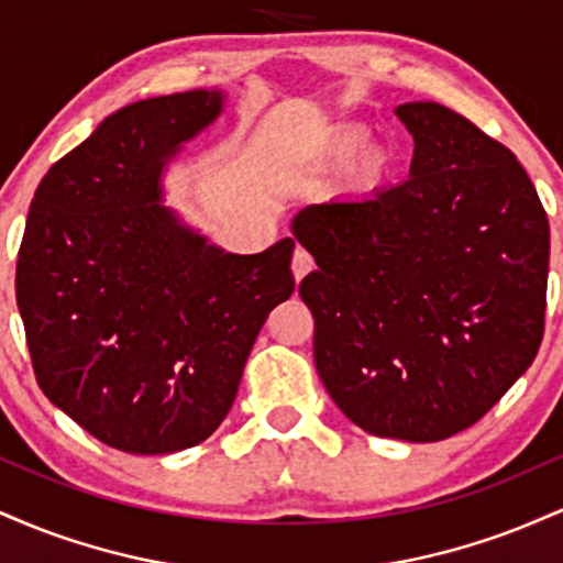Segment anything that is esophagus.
Masks as SVG:
<instances>
[{"instance_id": "34e87169", "label": "esophagus", "mask_w": 563, "mask_h": 563, "mask_svg": "<svg viewBox=\"0 0 563 563\" xmlns=\"http://www.w3.org/2000/svg\"><path fill=\"white\" fill-rule=\"evenodd\" d=\"M312 267H314L312 254H309L307 249H301V245H296V249H294V262H290V269H294L296 280H301L303 275L312 273Z\"/></svg>"}]
</instances>
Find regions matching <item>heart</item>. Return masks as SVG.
I'll list each match as a JSON object with an SVG mask.
<instances>
[{"instance_id":"heart-1","label":"heart","mask_w":563,"mask_h":563,"mask_svg":"<svg viewBox=\"0 0 563 563\" xmlns=\"http://www.w3.org/2000/svg\"><path fill=\"white\" fill-rule=\"evenodd\" d=\"M365 142L367 132L363 126H344L328 134L325 142H322V151H325V156L331 161H349L363 151Z\"/></svg>"}]
</instances>
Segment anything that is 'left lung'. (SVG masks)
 Masks as SVG:
<instances>
[{"mask_svg":"<svg viewBox=\"0 0 563 563\" xmlns=\"http://www.w3.org/2000/svg\"><path fill=\"white\" fill-rule=\"evenodd\" d=\"M410 177L294 217L318 262L299 283L314 365L367 434L439 442L474 426L532 365L551 228L506 145L439 102H405Z\"/></svg>","mask_w":563,"mask_h":563,"instance_id":"8db88e82","label":"left lung"}]
</instances>
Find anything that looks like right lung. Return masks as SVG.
<instances>
[{"mask_svg": "<svg viewBox=\"0 0 563 563\" xmlns=\"http://www.w3.org/2000/svg\"><path fill=\"white\" fill-rule=\"evenodd\" d=\"M219 89L132 102L38 183L15 296L42 391L132 455L209 439L264 320L294 294L283 238L228 254L161 203V172L222 113Z\"/></svg>", "mask_w": 563, "mask_h": 563, "instance_id": "obj_1", "label": "right lung"}]
</instances>
